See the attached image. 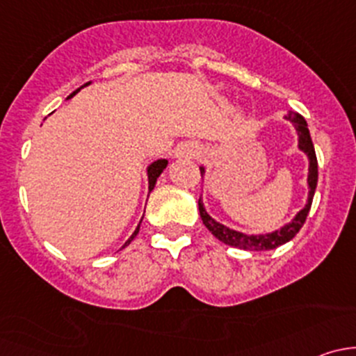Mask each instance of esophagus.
Wrapping results in <instances>:
<instances>
[{
  "mask_svg": "<svg viewBox=\"0 0 356 356\" xmlns=\"http://www.w3.org/2000/svg\"><path fill=\"white\" fill-rule=\"evenodd\" d=\"M200 155V146L195 145V143H182L181 146L175 152V156L177 158H193Z\"/></svg>",
  "mask_w": 356,
  "mask_h": 356,
  "instance_id": "1",
  "label": "esophagus"
}]
</instances>
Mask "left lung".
<instances>
[{
    "label": "left lung",
    "instance_id": "1",
    "mask_svg": "<svg viewBox=\"0 0 356 356\" xmlns=\"http://www.w3.org/2000/svg\"><path fill=\"white\" fill-rule=\"evenodd\" d=\"M286 120H289L291 124L294 125L298 134V149L303 152L308 158V177H307V184H308V198L305 207L298 211L296 215L293 217V220L284 224L282 227L275 229V231L267 232V234H246V232L236 231V229L227 227V225L220 224V222L215 220L210 213L207 211L203 204V198H200L198 207H200V215L203 224L207 225L208 231L218 239V241L225 243L229 246L239 248V250H250V251H265V250H275L277 246L284 245V243L291 241L294 236L300 232V229L303 227L305 220H307V215L310 211L312 201H314V195H315V188H317V181H318V165H317V156H315V148L314 143H312L310 138V131H308V124L300 113L296 111H289L286 115ZM201 175L207 172V168L201 165L200 167Z\"/></svg>",
    "mask_w": 356,
    "mask_h": 356
}]
</instances>
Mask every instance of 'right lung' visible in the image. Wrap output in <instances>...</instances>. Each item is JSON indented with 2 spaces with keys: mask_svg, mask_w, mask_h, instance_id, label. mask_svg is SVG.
<instances>
[{
  "mask_svg": "<svg viewBox=\"0 0 356 356\" xmlns=\"http://www.w3.org/2000/svg\"><path fill=\"white\" fill-rule=\"evenodd\" d=\"M89 84H91V82H88V84H84V86H82V88H86V86H89ZM79 91H81V88H79L77 91L72 92V95L68 96L67 99H70L72 96L77 95ZM167 163H168V161L165 160V158H160V160H155V161H153V163H149V165H148V168H146V174H148V193H152V191H153V188H155V184H156V179L160 177V174H161V172H163V168L167 167ZM141 222H143V218H141ZM141 222H139L138 227H136V231L132 232V236H131V238L127 239V241H125V245H124V246L131 245L132 239H134L136 236H138L139 227H141ZM124 246H122V248H124Z\"/></svg>",
  "mask_w": 356,
  "mask_h": 356,
  "instance_id": "right-lung-1",
  "label": "right lung"
}]
</instances>
